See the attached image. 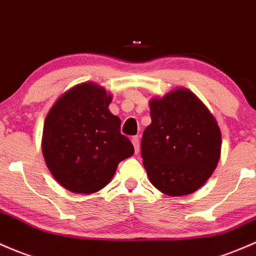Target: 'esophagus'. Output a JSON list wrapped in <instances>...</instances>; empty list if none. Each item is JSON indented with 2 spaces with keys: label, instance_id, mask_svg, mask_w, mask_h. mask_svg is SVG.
I'll use <instances>...</instances> for the list:
<instances>
[{
  "label": "esophagus",
  "instance_id": "34e87169",
  "mask_svg": "<svg viewBox=\"0 0 256 256\" xmlns=\"http://www.w3.org/2000/svg\"><path fill=\"white\" fill-rule=\"evenodd\" d=\"M131 142H132L134 147V153H138L140 152V138L137 136H134L131 138Z\"/></svg>",
  "mask_w": 256,
  "mask_h": 256
}]
</instances>
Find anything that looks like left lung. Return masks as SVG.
Wrapping results in <instances>:
<instances>
[{"instance_id": "obj_1", "label": "left lung", "mask_w": 256, "mask_h": 256, "mask_svg": "<svg viewBox=\"0 0 256 256\" xmlns=\"http://www.w3.org/2000/svg\"><path fill=\"white\" fill-rule=\"evenodd\" d=\"M152 122L142 136L143 166L164 194H192L212 175L221 154V131L206 104L184 87L150 100Z\"/></svg>"}]
</instances>
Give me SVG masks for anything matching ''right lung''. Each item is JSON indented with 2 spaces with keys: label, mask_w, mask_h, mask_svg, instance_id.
Segmentation results:
<instances>
[{
  "label": "right lung",
  "mask_w": 256,
  "mask_h": 256,
  "mask_svg": "<svg viewBox=\"0 0 256 256\" xmlns=\"http://www.w3.org/2000/svg\"><path fill=\"white\" fill-rule=\"evenodd\" d=\"M110 92L81 82L58 97L44 124L42 154L56 181L78 194H92L113 178L118 164L134 154L112 114Z\"/></svg>",
  "instance_id": "right-lung-1"
}]
</instances>
